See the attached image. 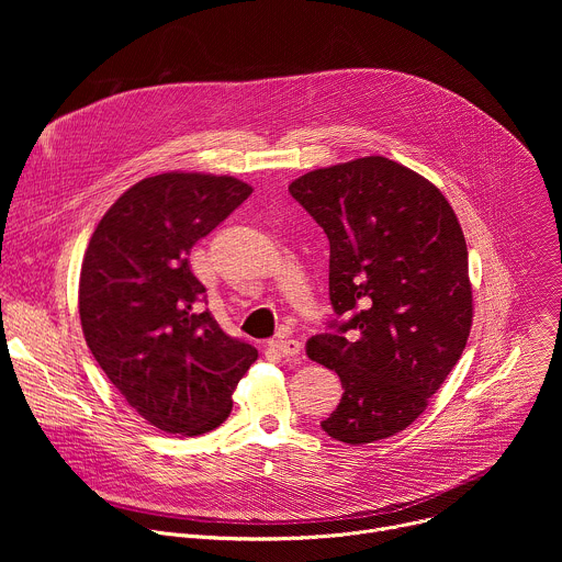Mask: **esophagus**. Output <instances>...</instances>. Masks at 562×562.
I'll list each match as a JSON object with an SVG mask.
<instances>
[{"instance_id": "esophagus-1", "label": "esophagus", "mask_w": 562, "mask_h": 562, "mask_svg": "<svg viewBox=\"0 0 562 562\" xmlns=\"http://www.w3.org/2000/svg\"><path fill=\"white\" fill-rule=\"evenodd\" d=\"M271 349L276 353H280L282 358H295L302 351V342H297V340H273Z\"/></svg>"}]
</instances>
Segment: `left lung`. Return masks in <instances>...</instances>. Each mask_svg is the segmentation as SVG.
Returning <instances> with one entry per match:
<instances>
[{"instance_id":"left-lung-1","label":"left lung","mask_w":562,"mask_h":562,"mask_svg":"<svg viewBox=\"0 0 562 562\" xmlns=\"http://www.w3.org/2000/svg\"><path fill=\"white\" fill-rule=\"evenodd\" d=\"M289 193L329 237V297L349 317L306 342L345 389L323 429L389 438L427 409L471 331L460 222L436 184L382 155L308 171Z\"/></svg>"}]
</instances>
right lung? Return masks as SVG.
<instances>
[{"label":"right lung","mask_w":562,"mask_h":562,"mask_svg":"<svg viewBox=\"0 0 562 562\" xmlns=\"http://www.w3.org/2000/svg\"><path fill=\"white\" fill-rule=\"evenodd\" d=\"M254 189L231 176L171 171L124 191L100 220L79 273L87 345L126 403L167 434L200 436L231 414L258 349L202 311L189 254Z\"/></svg>","instance_id":"add662e5"}]
</instances>
